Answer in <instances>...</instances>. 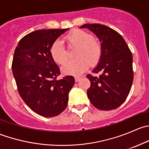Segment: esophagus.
<instances>
[{"label":"esophagus","mask_w":149,"mask_h":149,"mask_svg":"<svg viewBox=\"0 0 149 149\" xmlns=\"http://www.w3.org/2000/svg\"><path fill=\"white\" fill-rule=\"evenodd\" d=\"M81 79V77H80V76H76V77H75V81H76V82L79 81Z\"/></svg>","instance_id":"34e87169"}]
</instances>
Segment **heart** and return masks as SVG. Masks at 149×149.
Instances as JSON below:
<instances>
[{
  "instance_id": "1",
  "label": "heart",
  "mask_w": 149,
  "mask_h": 149,
  "mask_svg": "<svg viewBox=\"0 0 149 149\" xmlns=\"http://www.w3.org/2000/svg\"><path fill=\"white\" fill-rule=\"evenodd\" d=\"M70 46H77L75 56L76 58L66 61L61 67V70L66 75H79L88 68L89 63L95 65L102 56V45L94 38L92 34L84 30L74 29L65 37ZM50 55L53 61L62 64L67 59V50L61 40L54 41L50 47Z\"/></svg>"
}]
</instances>
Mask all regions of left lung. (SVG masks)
<instances>
[{
    "label": "left lung",
    "mask_w": 149,
    "mask_h": 149,
    "mask_svg": "<svg viewBox=\"0 0 149 149\" xmlns=\"http://www.w3.org/2000/svg\"><path fill=\"white\" fill-rule=\"evenodd\" d=\"M102 45V56L93 70L99 76L88 74L91 86L87 96L91 103L101 110L116 109L125 101L133 81V56L123 37L115 30L100 24H86Z\"/></svg>",
    "instance_id": "1"
}]
</instances>
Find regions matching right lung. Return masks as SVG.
<instances>
[{"label": "right lung", "mask_w": 149, "mask_h": 149, "mask_svg": "<svg viewBox=\"0 0 149 149\" xmlns=\"http://www.w3.org/2000/svg\"><path fill=\"white\" fill-rule=\"evenodd\" d=\"M67 30L32 31L19 42L13 54L12 71L21 97L31 110L46 118L64 111L75 83L71 76L57 79L60 68L50 55L52 43Z\"/></svg>", "instance_id": "obj_1"}]
</instances>
